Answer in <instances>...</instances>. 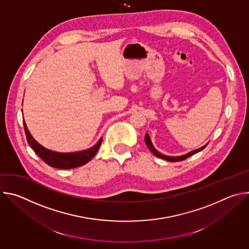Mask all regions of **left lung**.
Segmentation results:
<instances>
[{
    "mask_svg": "<svg viewBox=\"0 0 249 249\" xmlns=\"http://www.w3.org/2000/svg\"><path fill=\"white\" fill-rule=\"evenodd\" d=\"M145 142H146V144H147L148 148L150 149V151H151V152H152L156 157L160 158V159L165 160H168V161H178V160H185V159L189 158L190 156L195 155V154H197L198 152L202 151V150H203V149H205V148H206V146H207V145H205V146H203L202 148L197 149V150H195V151H192V152H190V153H188V154H186V155H183V156H179V157H168V156H165V155L160 154V152H158V151L155 149V147H154V146H153V144H152L151 138H150V136H149L148 134H146V136H145Z\"/></svg>",
    "mask_w": 249,
    "mask_h": 249,
    "instance_id": "1",
    "label": "left lung"
}]
</instances>
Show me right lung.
Returning <instances> with one entry per match:
<instances>
[{
  "label": "right lung",
  "instance_id": "right-lung-1",
  "mask_svg": "<svg viewBox=\"0 0 249 249\" xmlns=\"http://www.w3.org/2000/svg\"><path fill=\"white\" fill-rule=\"evenodd\" d=\"M23 125H24V132L26 135L27 143L32 148V150L36 153V155L48 165L56 168H61V169L75 168L89 162L97 153L102 141V139H100L92 148L85 151L75 152V153H57V152L50 151L44 148L43 146H41L39 143H37V142L33 139L31 134L29 133L24 121H23Z\"/></svg>",
  "mask_w": 249,
  "mask_h": 249
}]
</instances>
